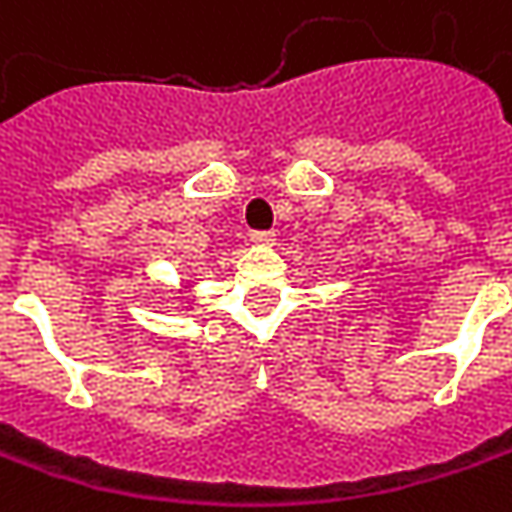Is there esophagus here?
Segmentation results:
<instances>
[{
	"mask_svg": "<svg viewBox=\"0 0 512 512\" xmlns=\"http://www.w3.org/2000/svg\"><path fill=\"white\" fill-rule=\"evenodd\" d=\"M252 240L255 243H272L274 232H252Z\"/></svg>",
	"mask_w": 512,
	"mask_h": 512,
	"instance_id": "obj_1",
	"label": "esophagus"
}]
</instances>
